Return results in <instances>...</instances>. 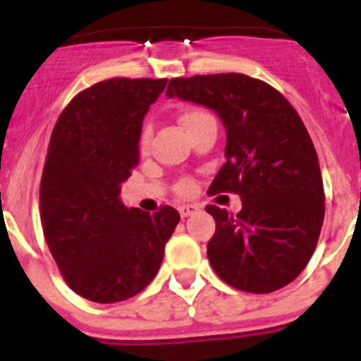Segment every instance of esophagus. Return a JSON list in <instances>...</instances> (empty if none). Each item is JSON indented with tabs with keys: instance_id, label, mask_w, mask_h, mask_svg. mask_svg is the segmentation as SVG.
I'll list each match as a JSON object with an SVG mask.
<instances>
[{
	"instance_id": "obj_1",
	"label": "esophagus",
	"mask_w": 361,
	"mask_h": 361,
	"mask_svg": "<svg viewBox=\"0 0 361 361\" xmlns=\"http://www.w3.org/2000/svg\"><path fill=\"white\" fill-rule=\"evenodd\" d=\"M199 209L200 208L197 206V204H183V206H178V213H180V216H183V219L193 215V213H197Z\"/></svg>"
}]
</instances>
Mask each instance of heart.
Returning <instances> with one entry per match:
<instances>
[{"label":"heart","mask_w":361,"mask_h":361,"mask_svg":"<svg viewBox=\"0 0 361 361\" xmlns=\"http://www.w3.org/2000/svg\"><path fill=\"white\" fill-rule=\"evenodd\" d=\"M208 117H212V116H209L206 110H202V108L188 106V108H184L183 111H180L178 121H180V124L184 126V130H186V132H190L193 126H197L200 121L208 119ZM148 139H149L148 130H142V133H141V148L142 149L148 146ZM177 191L180 193V195H188V193H191V191H193V183H191V180H183V183L177 186Z\"/></svg>","instance_id":"b5f03b06"}]
</instances>
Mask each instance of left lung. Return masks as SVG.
<instances>
[{"instance_id":"1","label":"left lung","mask_w":361,"mask_h":361,"mask_svg":"<svg viewBox=\"0 0 361 361\" xmlns=\"http://www.w3.org/2000/svg\"><path fill=\"white\" fill-rule=\"evenodd\" d=\"M168 97L204 104L226 126V164L209 191L242 199L215 219L208 258L216 275L245 293H273L304 271L324 224L325 195L317 149L288 99L244 73L171 79Z\"/></svg>"}]
</instances>
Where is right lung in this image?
I'll list each match as a JSON object with an SVG mask.
<instances>
[{"label":"right lung","instance_id":"1","mask_svg":"<svg viewBox=\"0 0 361 361\" xmlns=\"http://www.w3.org/2000/svg\"><path fill=\"white\" fill-rule=\"evenodd\" d=\"M168 79L114 78L79 92L54 126L39 186L44 240L70 289L97 304L123 302L157 275L180 215L126 208L121 184L139 164L149 104Z\"/></svg>","mask_w":361,"mask_h":361}]
</instances>
